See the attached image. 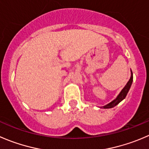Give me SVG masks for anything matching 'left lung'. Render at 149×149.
<instances>
[{"instance_id":"left-lung-1","label":"left lung","mask_w":149,"mask_h":149,"mask_svg":"<svg viewBox=\"0 0 149 149\" xmlns=\"http://www.w3.org/2000/svg\"><path fill=\"white\" fill-rule=\"evenodd\" d=\"M132 81H133V76H132V72L131 71V77L129 81L127 82V84H126V86L124 87V89H122V92L119 93V95H118L117 97L113 100L112 102H111L110 103H108V105H105V106H102L101 108H113L114 106H116V105L119 103L122 100H123L125 97H126L127 95L128 92H129L130 89V86L132 85Z\"/></svg>"}]
</instances>
